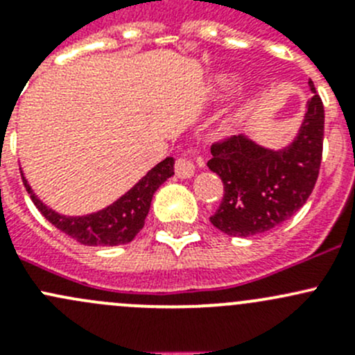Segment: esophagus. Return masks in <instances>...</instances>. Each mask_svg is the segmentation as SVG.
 I'll return each mask as SVG.
<instances>
[{"mask_svg": "<svg viewBox=\"0 0 355 355\" xmlns=\"http://www.w3.org/2000/svg\"><path fill=\"white\" fill-rule=\"evenodd\" d=\"M202 157L199 156H180L177 159V163H175V173L180 178H191L194 175L196 168L202 166Z\"/></svg>", "mask_w": 355, "mask_h": 355, "instance_id": "34e87169", "label": "esophagus"}]
</instances>
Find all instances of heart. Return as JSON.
Instances as JSON below:
<instances>
[{
	"label": "heart",
	"mask_w": 355,
	"mask_h": 355,
	"mask_svg": "<svg viewBox=\"0 0 355 355\" xmlns=\"http://www.w3.org/2000/svg\"><path fill=\"white\" fill-rule=\"evenodd\" d=\"M216 84L223 89H230L232 85L235 84V80L234 77H230V75H220V77L216 78Z\"/></svg>",
	"instance_id": "obj_1"
}]
</instances>
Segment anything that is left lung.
<instances>
[{
	"mask_svg": "<svg viewBox=\"0 0 355 355\" xmlns=\"http://www.w3.org/2000/svg\"><path fill=\"white\" fill-rule=\"evenodd\" d=\"M309 87L313 98L299 135L285 149H266L245 135L211 146L207 168L220 175L225 194L209 220L223 234H264L292 218L313 192L323 157L324 108L313 80Z\"/></svg>",
	"mask_w": 355,
	"mask_h": 355,
	"instance_id": "8db88e82",
	"label": "left lung"
}]
</instances>
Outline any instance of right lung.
I'll list each match as a JSON object with an SVG mask.
<instances>
[{
    "label": "right lung",
    "instance_id": "obj_1",
    "mask_svg": "<svg viewBox=\"0 0 355 355\" xmlns=\"http://www.w3.org/2000/svg\"><path fill=\"white\" fill-rule=\"evenodd\" d=\"M173 157H166L111 206L85 216H63L55 213L32 192L24 173L22 180L35 207L63 234L84 245H120L134 241L135 235L142 230L153 196L159 185L173 175Z\"/></svg>",
    "mask_w": 355,
    "mask_h": 355
}]
</instances>
